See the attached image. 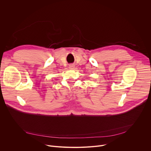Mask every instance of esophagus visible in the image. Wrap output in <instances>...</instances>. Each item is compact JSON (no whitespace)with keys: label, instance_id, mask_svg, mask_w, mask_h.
<instances>
[{"label":"esophagus","instance_id":"obj_1","mask_svg":"<svg viewBox=\"0 0 151 151\" xmlns=\"http://www.w3.org/2000/svg\"><path fill=\"white\" fill-rule=\"evenodd\" d=\"M74 68H75V66L73 65V64H70V65L69 66V68L70 69H73Z\"/></svg>","mask_w":151,"mask_h":151}]
</instances>
